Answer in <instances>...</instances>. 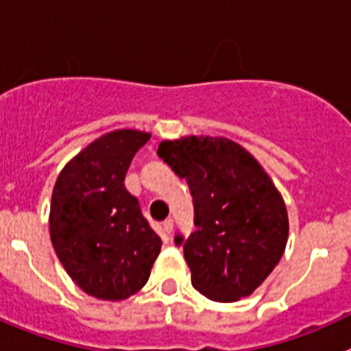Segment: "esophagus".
I'll use <instances>...</instances> for the list:
<instances>
[{
  "label": "esophagus",
  "instance_id": "obj_1",
  "mask_svg": "<svg viewBox=\"0 0 351 351\" xmlns=\"http://www.w3.org/2000/svg\"><path fill=\"white\" fill-rule=\"evenodd\" d=\"M172 230H173V219H165V221H163V232H165L167 235H170L172 234Z\"/></svg>",
  "mask_w": 351,
  "mask_h": 351
}]
</instances>
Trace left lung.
Here are the masks:
<instances>
[{
  "label": "left lung",
  "instance_id": "obj_1",
  "mask_svg": "<svg viewBox=\"0 0 351 351\" xmlns=\"http://www.w3.org/2000/svg\"><path fill=\"white\" fill-rule=\"evenodd\" d=\"M158 156L190 186L197 230L176 235L191 285L214 302L251 295L280 263L288 241L285 200L243 145L225 137L163 141Z\"/></svg>",
  "mask_w": 351,
  "mask_h": 351
}]
</instances>
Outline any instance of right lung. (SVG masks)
I'll return each instance as SVG.
<instances>
[{
  "mask_svg": "<svg viewBox=\"0 0 351 351\" xmlns=\"http://www.w3.org/2000/svg\"><path fill=\"white\" fill-rule=\"evenodd\" d=\"M151 133L114 130L68 161L52 190L49 232L64 271L86 293L123 300L149 280L161 239L125 176Z\"/></svg>",
  "mask_w": 351,
  "mask_h": 351,
  "instance_id": "1",
  "label": "right lung"
}]
</instances>
